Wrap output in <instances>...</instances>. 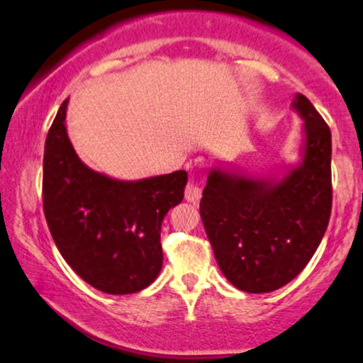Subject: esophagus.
I'll list each match as a JSON object with an SVG mask.
<instances>
[{
    "instance_id": "34e87169",
    "label": "esophagus",
    "mask_w": 363,
    "mask_h": 363,
    "mask_svg": "<svg viewBox=\"0 0 363 363\" xmlns=\"http://www.w3.org/2000/svg\"><path fill=\"white\" fill-rule=\"evenodd\" d=\"M201 193H203V191H201L199 182L196 181V179H189L186 184V191H184L186 199L189 201V203H198V201L201 199Z\"/></svg>"
}]
</instances>
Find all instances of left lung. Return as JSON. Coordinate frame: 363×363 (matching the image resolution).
Instances as JSON below:
<instances>
[{
  "label": "left lung",
  "instance_id": "1",
  "mask_svg": "<svg viewBox=\"0 0 363 363\" xmlns=\"http://www.w3.org/2000/svg\"><path fill=\"white\" fill-rule=\"evenodd\" d=\"M294 104L304 118L306 152L279 182L211 170L199 203L201 220L225 277L260 294L286 286L308 265L331 215V132L306 96Z\"/></svg>",
  "mask_w": 363,
  "mask_h": 363
}]
</instances>
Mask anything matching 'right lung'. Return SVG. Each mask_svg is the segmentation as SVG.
<instances>
[{
	"label": "right lung",
	"mask_w": 363,
	"mask_h": 363,
	"mask_svg": "<svg viewBox=\"0 0 363 363\" xmlns=\"http://www.w3.org/2000/svg\"><path fill=\"white\" fill-rule=\"evenodd\" d=\"M67 99L45 140L42 198L57 248L74 272L106 294L145 289L162 269L160 226L184 198L186 170L125 182L81 162L65 132Z\"/></svg>",
	"instance_id": "right-lung-1"
}]
</instances>
